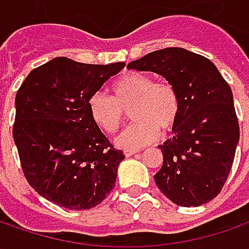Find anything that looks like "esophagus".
<instances>
[{
  "label": "esophagus",
  "mask_w": 249,
  "mask_h": 249,
  "mask_svg": "<svg viewBox=\"0 0 249 249\" xmlns=\"http://www.w3.org/2000/svg\"><path fill=\"white\" fill-rule=\"evenodd\" d=\"M123 152H124V155H126V157H131V155L137 154V152H139V149H124Z\"/></svg>",
  "instance_id": "esophagus-1"
}]
</instances>
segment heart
<instances>
[{
    "label": "heart",
    "instance_id": "heart-1",
    "mask_svg": "<svg viewBox=\"0 0 249 249\" xmlns=\"http://www.w3.org/2000/svg\"><path fill=\"white\" fill-rule=\"evenodd\" d=\"M112 97L95 92L89 100L91 119L108 134H115L130 108L134 122L116 142L123 148H140L158 137L159 129L170 130L180 113V97L173 84L155 82L148 73L127 72L110 84Z\"/></svg>",
    "mask_w": 249,
    "mask_h": 249
}]
</instances>
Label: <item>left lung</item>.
<instances>
[{
  "mask_svg": "<svg viewBox=\"0 0 249 249\" xmlns=\"http://www.w3.org/2000/svg\"><path fill=\"white\" fill-rule=\"evenodd\" d=\"M127 68L163 76L180 97L173 137L159 145L158 188L176 205L209 202L225 186L240 140L230 86L208 58L177 47L147 53Z\"/></svg>",
  "mask_w": 249,
  "mask_h": 249,
  "instance_id": "1",
  "label": "left lung"
}]
</instances>
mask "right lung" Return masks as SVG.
I'll return each instance as SVG.
<instances>
[{"label": "right lung", "mask_w": 249, "mask_h": 249, "mask_svg": "<svg viewBox=\"0 0 249 249\" xmlns=\"http://www.w3.org/2000/svg\"><path fill=\"white\" fill-rule=\"evenodd\" d=\"M124 65L59 56L33 69L19 87L14 141L26 180L45 199L83 211L112 191L124 155L91 119L89 100Z\"/></svg>", "instance_id": "1"}]
</instances>
